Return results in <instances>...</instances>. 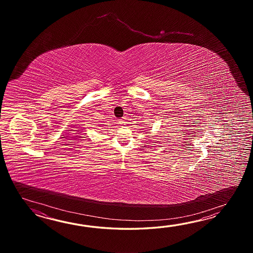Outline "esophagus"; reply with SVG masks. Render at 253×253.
I'll return each mask as SVG.
<instances>
[{"label":"esophagus","instance_id":"esophagus-1","mask_svg":"<svg viewBox=\"0 0 253 253\" xmlns=\"http://www.w3.org/2000/svg\"><path fill=\"white\" fill-rule=\"evenodd\" d=\"M119 124L120 126H124L125 125H126V122H125V120H123V119H120L119 121Z\"/></svg>","mask_w":253,"mask_h":253}]
</instances>
